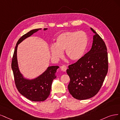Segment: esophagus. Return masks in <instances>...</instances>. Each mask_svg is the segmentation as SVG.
Masks as SVG:
<instances>
[{"mask_svg": "<svg viewBox=\"0 0 120 120\" xmlns=\"http://www.w3.org/2000/svg\"><path fill=\"white\" fill-rule=\"evenodd\" d=\"M60 69L61 71H62L63 72H66V71L67 70V67L65 65H63L60 67Z\"/></svg>", "mask_w": 120, "mask_h": 120, "instance_id": "1", "label": "esophagus"}]
</instances>
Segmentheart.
I'll return each mask as SVG.
<instances>
[{
	"label": "heart",
	"instance_id": "heart-1",
	"mask_svg": "<svg viewBox=\"0 0 120 120\" xmlns=\"http://www.w3.org/2000/svg\"><path fill=\"white\" fill-rule=\"evenodd\" d=\"M88 37L83 31L62 33L56 38L55 44L50 47L52 57L58 59L63 55L64 50L66 56L72 61L82 57L88 45Z\"/></svg>",
	"mask_w": 120,
	"mask_h": 120
}]
</instances>
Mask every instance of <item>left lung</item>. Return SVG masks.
<instances>
[{
  "label": "left lung",
  "mask_w": 120,
  "mask_h": 120,
  "mask_svg": "<svg viewBox=\"0 0 120 120\" xmlns=\"http://www.w3.org/2000/svg\"><path fill=\"white\" fill-rule=\"evenodd\" d=\"M91 50L77 62L69 65L67 73L70 78L68 88L78 100L96 95L102 87L108 70L107 49L105 42L95 31Z\"/></svg>",
  "instance_id": "obj_1"
}]
</instances>
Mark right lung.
Returning a JSON list of instances; mask_svg holds the SVG:
<instances>
[{"mask_svg":"<svg viewBox=\"0 0 120 120\" xmlns=\"http://www.w3.org/2000/svg\"><path fill=\"white\" fill-rule=\"evenodd\" d=\"M41 29L38 28L30 30L18 40L15 46L11 63L15 83L18 91L27 99L35 102L44 101L48 97L51 91L53 80L56 78V72L59 67L58 66H49L42 74L36 78L27 79L19 70L17 50L18 44ZM47 29V28H44V30Z\"/></svg>","mask_w":120,"mask_h":120,"instance_id":"add662e5","label":"right lung"}]
</instances>
